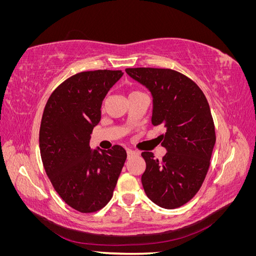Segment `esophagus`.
I'll return each instance as SVG.
<instances>
[{
  "label": "esophagus",
  "mask_w": 256,
  "mask_h": 256,
  "mask_svg": "<svg viewBox=\"0 0 256 256\" xmlns=\"http://www.w3.org/2000/svg\"><path fill=\"white\" fill-rule=\"evenodd\" d=\"M127 154H128V157H132V156H138V152H136V150H132L128 148V150H127Z\"/></svg>",
  "instance_id": "1"
}]
</instances>
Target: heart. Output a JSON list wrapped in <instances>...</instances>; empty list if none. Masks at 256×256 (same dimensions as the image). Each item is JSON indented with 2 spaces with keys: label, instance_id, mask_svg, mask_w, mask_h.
Listing matches in <instances>:
<instances>
[{
  "label": "heart",
  "instance_id": "1",
  "mask_svg": "<svg viewBox=\"0 0 256 256\" xmlns=\"http://www.w3.org/2000/svg\"><path fill=\"white\" fill-rule=\"evenodd\" d=\"M134 92H131V94H134Z\"/></svg>",
  "mask_w": 256,
  "mask_h": 256
}]
</instances>
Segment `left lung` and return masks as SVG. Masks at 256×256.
<instances>
[{
	"mask_svg": "<svg viewBox=\"0 0 256 256\" xmlns=\"http://www.w3.org/2000/svg\"><path fill=\"white\" fill-rule=\"evenodd\" d=\"M126 72L152 96L154 126L164 125L162 160L143 152L146 168L141 180L146 196L162 208L180 207L202 186L216 143L207 99L188 76L172 69L127 68Z\"/></svg>",
	"mask_w": 256,
	"mask_h": 256,
	"instance_id": "left-lung-1",
	"label": "left lung"
}]
</instances>
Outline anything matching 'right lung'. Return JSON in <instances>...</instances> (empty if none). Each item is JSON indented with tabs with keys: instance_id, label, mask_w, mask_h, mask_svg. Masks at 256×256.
Here are the masks:
<instances>
[{
	"instance_id": "obj_1",
	"label": "right lung",
	"mask_w": 256,
	"mask_h": 256,
	"mask_svg": "<svg viewBox=\"0 0 256 256\" xmlns=\"http://www.w3.org/2000/svg\"><path fill=\"white\" fill-rule=\"evenodd\" d=\"M122 70L76 74L62 83L44 106L40 147L44 168L64 202L80 212L104 208L113 196L127 154L120 145L90 150L102 106Z\"/></svg>"
}]
</instances>
